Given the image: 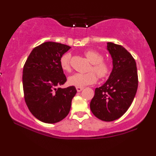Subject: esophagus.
I'll use <instances>...</instances> for the list:
<instances>
[{
  "label": "esophagus",
  "instance_id": "34e87169",
  "mask_svg": "<svg viewBox=\"0 0 156 156\" xmlns=\"http://www.w3.org/2000/svg\"><path fill=\"white\" fill-rule=\"evenodd\" d=\"M83 87H76V90H77V92H81L82 90H83Z\"/></svg>",
  "mask_w": 156,
  "mask_h": 156
}]
</instances>
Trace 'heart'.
<instances>
[{"label": "heart", "instance_id": "obj_1", "mask_svg": "<svg viewBox=\"0 0 156 156\" xmlns=\"http://www.w3.org/2000/svg\"><path fill=\"white\" fill-rule=\"evenodd\" d=\"M84 55L92 64L89 70L94 71L98 76L101 78H105L108 76L111 72V66L108 62L103 60V56L101 53L94 50H89L84 53ZM70 59L71 54L69 53H65L61 57V67L65 72L71 71ZM94 72L90 71L87 73H75L68 78V83L75 87H83L96 83L98 78Z\"/></svg>", "mask_w": 156, "mask_h": 156}]
</instances>
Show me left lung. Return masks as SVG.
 I'll return each instance as SVG.
<instances>
[{"mask_svg": "<svg viewBox=\"0 0 156 156\" xmlns=\"http://www.w3.org/2000/svg\"><path fill=\"white\" fill-rule=\"evenodd\" d=\"M113 69L107 81L96 88L90 103L94 116L111 122L121 117L131 105L138 88L136 64L131 54L122 45L108 42Z\"/></svg>", "mask_w": 156, "mask_h": 156, "instance_id": "1", "label": "left lung"}]
</instances>
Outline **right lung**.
Wrapping results in <instances>:
<instances>
[{
    "mask_svg": "<svg viewBox=\"0 0 156 156\" xmlns=\"http://www.w3.org/2000/svg\"><path fill=\"white\" fill-rule=\"evenodd\" d=\"M70 48L58 42H44L34 48L23 67L25 101L31 114L43 122H58L70 110L76 87H58L67 81L60 58Z\"/></svg>",
    "mask_w": 156,
    "mask_h": 156,
    "instance_id": "obj_1",
    "label": "right lung"
}]
</instances>
